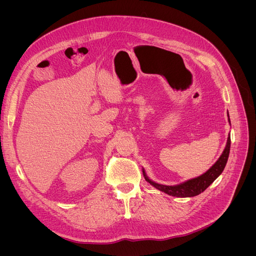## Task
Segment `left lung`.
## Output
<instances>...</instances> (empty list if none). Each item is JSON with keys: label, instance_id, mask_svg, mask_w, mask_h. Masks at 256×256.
<instances>
[{"label": "left lung", "instance_id": "1", "mask_svg": "<svg viewBox=\"0 0 256 256\" xmlns=\"http://www.w3.org/2000/svg\"><path fill=\"white\" fill-rule=\"evenodd\" d=\"M228 118H230V116H228ZM230 137H228L227 144H226V147H225L223 154H221V156L219 158L217 162L214 164V166H212L210 169H208L204 174H202V176H200L196 178L190 180H188V182L178 184V186L158 184L147 178L143 171L144 178L150 184H152L154 188H156L158 190L162 191L168 195L176 196V197H193V196L199 195L200 193H202L206 189V188L223 172V170L226 166V163H227L228 156H230Z\"/></svg>", "mask_w": 256, "mask_h": 256}]
</instances>
